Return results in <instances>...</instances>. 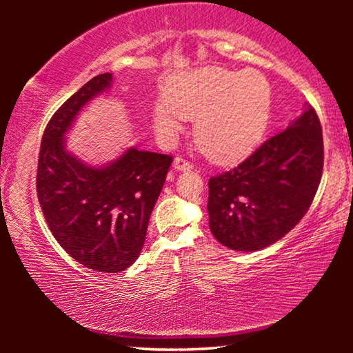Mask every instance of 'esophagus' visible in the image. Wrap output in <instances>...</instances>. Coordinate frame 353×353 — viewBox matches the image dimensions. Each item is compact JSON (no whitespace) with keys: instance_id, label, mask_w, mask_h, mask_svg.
I'll use <instances>...</instances> for the list:
<instances>
[{"instance_id":"obj_1","label":"esophagus","mask_w":353,"mask_h":353,"mask_svg":"<svg viewBox=\"0 0 353 353\" xmlns=\"http://www.w3.org/2000/svg\"><path fill=\"white\" fill-rule=\"evenodd\" d=\"M172 168L176 171H191L193 170V163H190L188 160H185L183 157H176L174 163H172Z\"/></svg>"}]
</instances>
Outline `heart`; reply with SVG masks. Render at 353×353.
I'll return each mask as SVG.
<instances>
[{
	"label": "heart",
	"mask_w": 353,
	"mask_h": 353,
	"mask_svg": "<svg viewBox=\"0 0 353 353\" xmlns=\"http://www.w3.org/2000/svg\"><path fill=\"white\" fill-rule=\"evenodd\" d=\"M270 85L255 71L205 68L177 77L154 105V126L172 139L182 121H196L194 139L207 157L232 163L263 135L270 113Z\"/></svg>",
	"instance_id": "heart-1"
}]
</instances>
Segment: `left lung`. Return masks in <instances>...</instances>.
Masks as SVG:
<instances>
[{
    "label": "left lung",
    "mask_w": 353,
    "mask_h": 353,
    "mask_svg": "<svg viewBox=\"0 0 353 353\" xmlns=\"http://www.w3.org/2000/svg\"><path fill=\"white\" fill-rule=\"evenodd\" d=\"M324 141L312 105L234 170L208 181V224L223 246L252 252L294 227L318 191Z\"/></svg>",
    "instance_id": "left-lung-1"
}]
</instances>
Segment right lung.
I'll return each instance as SVG.
<instances>
[{
  "label": "right lung",
  "instance_id": "right-lung-1",
  "mask_svg": "<svg viewBox=\"0 0 353 353\" xmlns=\"http://www.w3.org/2000/svg\"><path fill=\"white\" fill-rule=\"evenodd\" d=\"M110 82V73L94 76L59 107L43 132L37 168L48 227L65 252L98 272H121L139 259L172 162L171 155L129 148L98 168L67 151L65 134L74 118Z\"/></svg>",
  "mask_w": 353,
  "mask_h": 353
}]
</instances>
